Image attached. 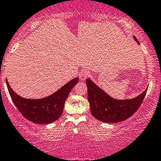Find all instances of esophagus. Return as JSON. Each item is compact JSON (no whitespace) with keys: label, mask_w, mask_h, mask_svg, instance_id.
<instances>
[{"label":"esophagus","mask_w":161,"mask_h":161,"mask_svg":"<svg viewBox=\"0 0 161 161\" xmlns=\"http://www.w3.org/2000/svg\"><path fill=\"white\" fill-rule=\"evenodd\" d=\"M79 79H80V80L85 81V79L88 77V73H87L86 70H82L79 74Z\"/></svg>","instance_id":"1"}]
</instances>
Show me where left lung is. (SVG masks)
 Instances as JSON below:
<instances>
[{"instance_id": "1", "label": "left lung", "mask_w": 161, "mask_h": 161, "mask_svg": "<svg viewBox=\"0 0 161 161\" xmlns=\"http://www.w3.org/2000/svg\"><path fill=\"white\" fill-rule=\"evenodd\" d=\"M134 38L139 44L136 37ZM86 85L91 114L103 123H118L131 117L143 103L148 89L135 98L119 100L108 95L90 79H86Z\"/></svg>"}]
</instances>
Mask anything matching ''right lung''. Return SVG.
<instances>
[{
    "label": "right lung",
    "mask_w": 161,
    "mask_h": 161,
    "mask_svg": "<svg viewBox=\"0 0 161 161\" xmlns=\"http://www.w3.org/2000/svg\"><path fill=\"white\" fill-rule=\"evenodd\" d=\"M78 82L79 78H75L56 92L38 99H25L16 94L10 87L7 79V85L14 104L26 119L34 123L49 124L56 121L62 114L64 103L71 89Z\"/></svg>",
    "instance_id": "1"
}]
</instances>
